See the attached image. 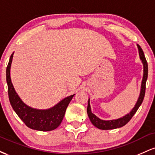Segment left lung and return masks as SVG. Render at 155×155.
<instances>
[{
    "label": "left lung",
    "instance_id": "left-lung-1",
    "mask_svg": "<svg viewBox=\"0 0 155 155\" xmlns=\"http://www.w3.org/2000/svg\"><path fill=\"white\" fill-rule=\"evenodd\" d=\"M138 49V54H139L140 60H141L142 64L143 66V79L141 81V85H140V91L139 94V97H138V101H136V104H135V106L133 108V109L124 115L122 117H120L119 119H116V120H104L98 118L95 114H94L91 111V107H90V98L88 100V105H87V114L89 118H90V121L96 127L101 130H112V129H116L119 128V127H123L125 125L131 118L133 117V115L136 114L137 110L140 107L141 105L142 102H143V97L145 95V90H146V82L147 80V76H148V65H147V60H146L143 51L142 50L141 47H140L138 44H137Z\"/></svg>",
    "mask_w": 155,
    "mask_h": 155
}]
</instances>
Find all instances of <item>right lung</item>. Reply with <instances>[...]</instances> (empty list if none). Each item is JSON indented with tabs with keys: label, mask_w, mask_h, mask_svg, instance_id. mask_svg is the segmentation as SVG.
<instances>
[{
	"label": "right lung",
	"mask_w": 155,
	"mask_h": 155,
	"mask_svg": "<svg viewBox=\"0 0 155 155\" xmlns=\"http://www.w3.org/2000/svg\"><path fill=\"white\" fill-rule=\"evenodd\" d=\"M14 52L11 55L6 68V82L10 104L18 117L30 128L39 131H51L56 129L62 122L66 108L74 95L68 96L53 107L47 109H37L28 106L15 91L10 75Z\"/></svg>",
	"instance_id": "obj_1"
}]
</instances>
